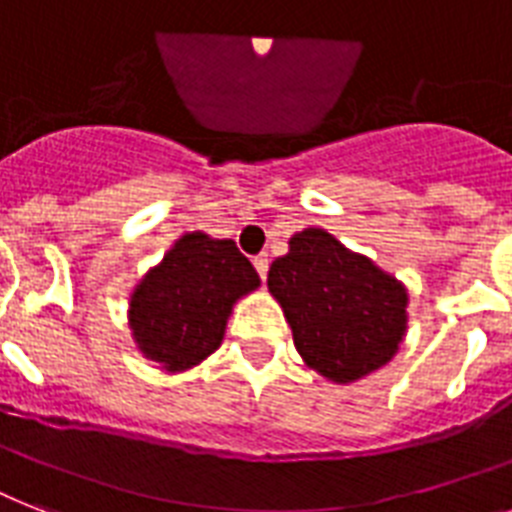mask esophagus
I'll use <instances>...</instances> for the list:
<instances>
[{
	"label": "esophagus",
	"mask_w": 512,
	"mask_h": 512,
	"mask_svg": "<svg viewBox=\"0 0 512 512\" xmlns=\"http://www.w3.org/2000/svg\"><path fill=\"white\" fill-rule=\"evenodd\" d=\"M252 263H255V270H257V273H260V278H263V281H265V276H268V265H270L268 255H257L255 260H252Z\"/></svg>",
	"instance_id": "esophagus-1"
}]
</instances>
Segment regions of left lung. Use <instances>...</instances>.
Wrapping results in <instances>:
<instances>
[{"label":"left lung","mask_w":512,"mask_h":512,"mask_svg":"<svg viewBox=\"0 0 512 512\" xmlns=\"http://www.w3.org/2000/svg\"><path fill=\"white\" fill-rule=\"evenodd\" d=\"M268 289L307 368L352 384L384 368L407 331V289L326 228H305L268 270Z\"/></svg>","instance_id":"1"}]
</instances>
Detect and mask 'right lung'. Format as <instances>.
I'll list each match as a JSON object with an SVG mask.
<instances>
[{"instance_id": "1", "label": "right lung", "mask_w": 512, "mask_h": 512, "mask_svg": "<svg viewBox=\"0 0 512 512\" xmlns=\"http://www.w3.org/2000/svg\"><path fill=\"white\" fill-rule=\"evenodd\" d=\"M257 286V270L231 239L189 231L131 292L136 350L162 371H189L218 350L234 305Z\"/></svg>"}]
</instances>
